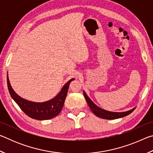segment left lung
I'll return each mask as SVG.
<instances>
[{
    "mask_svg": "<svg viewBox=\"0 0 153 153\" xmlns=\"http://www.w3.org/2000/svg\"><path fill=\"white\" fill-rule=\"evenodd\" d=\"M84 95L88 102V105L92 111V113H94L95 115H97V117L102 119H105V120H115V119L125 117V116L128 115L129 114L132 113L134 110L135 109V108H134L130 111H126V112L122 113L111 112V111L102 109V108L97 107V106L90 99L89 97H88L86 93H85V92H84Z\"/></svg>",
    "mask_w": 153,
    "mask_h": 153,
    "instance_id": "obj_1",
    "label": "left lung"
}]
</instances>
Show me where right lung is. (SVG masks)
Returning a JSON list of instances; mask_svg holds the SVG:
<instances>
[{
  "instance_id": "right-lung-1",
  "label": "right lung",
  "mask_w": 153,
  "mask_h": 153,
  "mask_svg": "<svg viewBox=\"0 0 153 153\" xmlns=\"http://www.w3.org/2000/svg\"><path fill=\"white\" fill-rule=\"evenodd\" d=\"M74 79H70L67 84H65L61 92L56 97L45 102H31L21 98L11 88L8 75H7V86L13 99L27 116L34 120H46L54 118L60 113L67 97L69 84Z\"/></svg>"
}]
</instances>
